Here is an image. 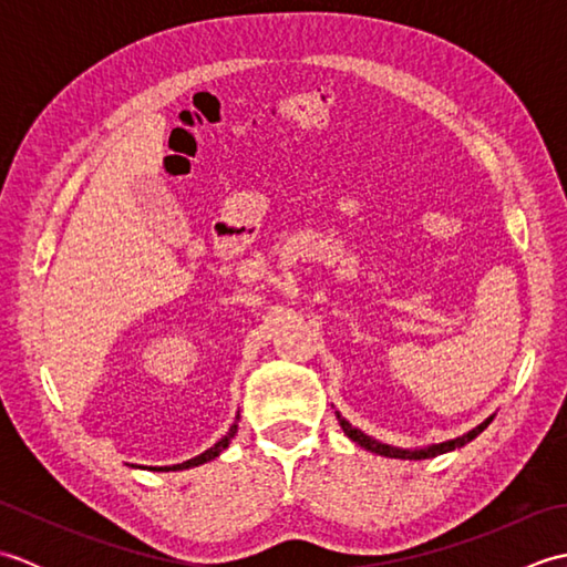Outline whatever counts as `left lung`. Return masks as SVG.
Segmentation results:
<instances>
[{
	"label": "left lung",
	"mask_w": 567,
	"mask_h": 567,
	"mask_svg": "<svg viewBox=\"0 0 567 567\" xmlns=\"http://www.w3.org/2000/svg\"><path fill=\"white\" fill-rule=\"evenodd\" d=\"M336 416H339V424H341L346 436L353 439L358 445H363V449H368V451H372V453H380V455H388V457H414V461H421V457H433V455L449 453V451H453V449H461V445H465V443L473 441L475 436H480V433H483V431L489 426V421H492V416H489V419L483 421V424H480L477 429H473L470 433H465V436L455 439V441H445V443H439V445H431V449H424V451H400V449H392V445H384V443H380V441H375V439L365 436L363 431H358V429H353L351 424H348V421H346L341 414H336Z\"/></svg>",
	"instance_id": "1"
}]
</instances>
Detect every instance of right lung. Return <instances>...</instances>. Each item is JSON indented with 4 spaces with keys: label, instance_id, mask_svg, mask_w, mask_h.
Masks as SVG:
<instances>
[{
    "label": "right lung",
    "instance_id": "add662e5",
    "mask_svg": "<svg viewBox=\"0 0 567 567\" xmlns=\"http://www.w3.org/2000/svg\"><path fill=\"white\" fill-rule=\"evenodd\" d=\"M236 429H238V419H236V424L226 431V436L219 441V443H214V449H209V451H204L202 455H197V457H192V461H187V463H179V465H173V467H151V470H163V473H167V470H185V467H195V465H202V463H207V461H214L216 455H219L226 445H228V441L234 439V433H236Z\"/></svg>",
    "mask_w": 567,
    "mask_h": 567
}]
</instances>
